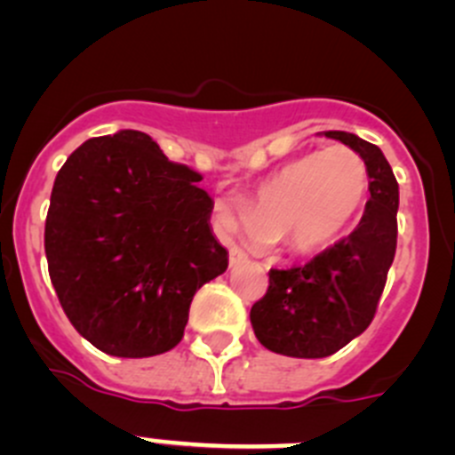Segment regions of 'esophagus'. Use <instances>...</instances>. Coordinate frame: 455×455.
<instances>
[{
	"mask_svg": "<svg viewBox=\"0 0 455 455\" xmlns=\"http://www.w3.org/2000/svg\"><path fill=\"white\" fill-rule=\"evenodd\" d=\"M245 259H247V254L241 250V247H236V245L229 247V265H238V263H243Z\"/></svg>",
	"mask_w": 455,
	"mask_h": 455,
	"instance_id": "1",
	"label": "esophagus"
}]
</instances>
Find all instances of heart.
Returning a JSON list of instances; mask_svg holds the SVG:
<instances>
[{
    "label": "heart",
    "instance_id": "obj_1",
    "mask_svg": "<svg viewBox=\"0 0 455 455\" xmlns=\"http://www.w3.org/2000/svg\"><path fill=\"white\" fill-rule=\"evenodd\" d=\"M370 172L358 152L331 146L283 164L259 183L245 205L214 201V219L228 236L281 241L291 254L325 250L365 205Z\"/></svg>",
    "mask_w": 455,
    "mask_h": 455
}]
</instances>
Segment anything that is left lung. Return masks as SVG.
<instances>
[{"label": "left lung", "instance_id": "left-lung-1", "mask_svg": "<svg viewBox=\"0 0 455 455\" xmlns=\"http://www.w3.org/2000/svg\"><path fill=\"white\" fill-rule=\"evenodd\" d=\"M325 137L352 148L370 172V201L352 234L299 267L269 269L267 291L251 305L254 334L269 352L325 358L361 336L394 263L398 236V181L379 146L352 132Z\"/></svg>", "mask_w": 455, "mask_h": 455}]
</instances>
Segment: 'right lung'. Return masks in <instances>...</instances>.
<instances>
[{
    "label": "right lung",
    "mask_w": 455,
    "mask_h": 455,
    "mask_svg": "<svg viewBox=\"0 0 455 455\" xmlns=\"http://www.w3.org/2000/svg\"><path fill=\"white\" fill-rule=\"evenodd\" d=\"M201 174L139 130L88 139L57 172L44 247L66 316L110 356L183 339L196 290L228 269Z\"/></svg>",
    "instance_id": "obj_1"
}]
</instances>
